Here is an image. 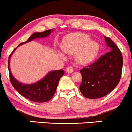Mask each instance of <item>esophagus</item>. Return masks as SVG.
<instances>
[{
    "label": "esophagus",
    "instance_id": "obj_1",
    "mask_svg": "<svg viewBox=\"0 0 132 132\" xmlns=\"http://www.w3.org/2000/svg\"><path fill=\"white\" fill-rule=\"evenodd\" d=\"M73 68H72V66H69V67H68L67 69H66V71H67L68 73H72V72H73Z\"/></svg>",
    "mask_w": 132,
    "mask_h": 132
}]
</instances>
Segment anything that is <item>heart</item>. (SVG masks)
<instances>
[{
    "instance_id": "heart-1",
    "label": "heart",
    "mask_w": 132,
    "mask_h": 132,
    "mask_svg": "<svg viewBox=\"0 0 132 132\" xmlns=\"http://www.w3.org/2000/svg\"><path fill=\"white\" fill-rule=\"evenodd\" d=\"M61 48L65 53H76L75 58L78 63L87 64L96 57L100 46L95 41H90V37L85 33H75L64 38Z\"/></svg>"
}]
</instances>
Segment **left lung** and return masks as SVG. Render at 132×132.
I'll return each instance as SVG.
<instances>
[{
  "mask_svg": "<svg viewBox=\"0 0 132 132\" xmlns=\"http://www.w3.org/2000/svg\"><path fill=\"white\" fill-rule=\"evenodd\" d=\"M109 52L97 61L80 71L82 82L79 89L88 99L102 97L116 88L122 75L123 57L118 46L109 37H105Z\"/></svg>",
  "mask_w": 132,
  "mask_h": 132,
  "instance_id": "left-lung-1",
  "label": "left lung"
}]
</instances>
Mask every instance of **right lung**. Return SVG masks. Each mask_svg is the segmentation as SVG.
Wrapping results in <instances>:
<instances>
[{
    "label": "right lung",
    "mask_w": 132,
    "mask_h": 132,
    "mask_svg": "<svg viewBox=\"0 0 132 132\" xmlns=\"http://www.w3.org/2000/svg\"><path fill=\"white\" fill-rule=\"evenodd\" d=\"M52 31L53 29H51L46 30L43 32L33 33L26 42L20 43L19 46L38 38L48 37ZM16 48H15L14 50ZM14 50H13L11 54L9 55L8 61L9 76L12 85L20 94L23 95L26 99H29L30 101L36 102H45L50 101L55 93L60 78L64 74V70L60 69L50 71L45 78L34 84H22L14 78L10 70V58Z\"/></svg>",
    "instance_id": "right-lung-1"
}]
</instances>
